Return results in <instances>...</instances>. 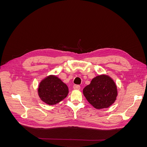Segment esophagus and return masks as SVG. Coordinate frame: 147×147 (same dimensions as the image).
Wrapping results in <instances>:
<instances>
[{
    "mask_svg": "<svg viewBox=\"0 0 147 147\" xmlns=\"http://www.w3.org/2000/svg\"><path fill=\"white\" fill-rule=\"evenodd\" d=\"M73 88H74V90H79L80 89V85H77V84H75V85H74Z\"/></svg>",
    "mask_w": 147,
    "mask_h": 147,
    "instance_id": "esophagus-1",
    "label": "esophagus"
}]
</instances>
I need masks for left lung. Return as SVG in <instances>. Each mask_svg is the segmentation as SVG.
<instances>
[{
    "instance_id": "8db88e82",
    "label": "left lung",
    "mask_w": 147,
    "mask_h": 147,
    "mask_svg": "<svg viewBox=\"0 0 147 147\" xmlns=\"http://www.w3.org/2000/svg\"><path fill=\"white\" fill-rule=\"evenodd\" d=\"M89 103L96 109L108 108L116 100L117 88L108 75H101L94 78L83 90Z\"/></svg>"
}]
</instances>
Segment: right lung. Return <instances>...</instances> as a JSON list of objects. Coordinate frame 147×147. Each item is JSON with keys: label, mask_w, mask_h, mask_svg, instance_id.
I'll return each instance as SVG.
<instances>
[{"label": "right lung", "mask_w": 147, "mask_h": 147, "mask_svg": "<svg viewBox=\"0 0 147 147\" xmlns=\"http://www.w3.org/2000/svg\"><path fill=\"white\" fill-rule=\"evenodd\" d=\"M67 86L54 75H50L40 83L38 94L42 101L48 105H55L67 96Z\"/></svg>", "instance_id": "obj_1"}]
</instances>
